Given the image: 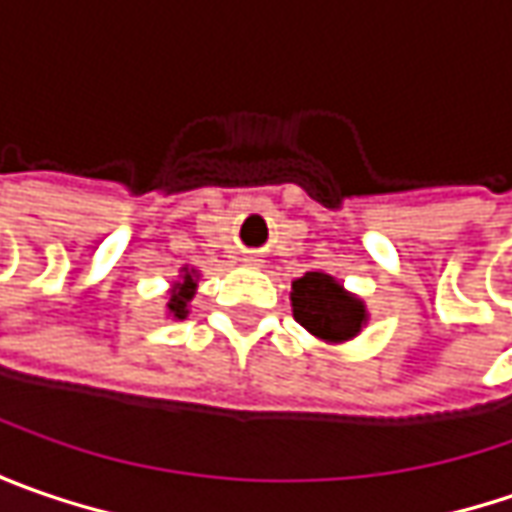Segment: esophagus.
Segmentation results:
<instances>
[{"instance_id":"esophagus-1","label":"esophagus","mask_w":512,"mask_h":512,"mask_svg":"<svg viewBox=\"0 0 512 512\" xmlns=\"http://www.w3.org/2000/svg\"><path fill=\"white\" fill-rule=\"evenodd\" d=\"M242 262H245L247 267H262V262H265V259H262L259 253H245V256H242Z\"/></svg>"}]
</instances>
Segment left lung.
<instances>
[{"instance_id": "1", "label": "left lung", "mask_w": 512, "mask_h": 512, "mask_svg": "<svg viewBox=\"0 0 512 512\" xmlns=\"http://www.w3.org/2000/svg\"><path fill=\"white\" fill-rule=\"evenodd\" d=\"M293 319L305 327L310 336L325 344H344L362 333L370 313L364 299L322 270H310L293 279L290 287Z\"/></svg>"}]
</instances>
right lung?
Segmentation results:
<instances>
[{
	"label": "right lung",
	"instance_id": "1",
	"mask_svg": "<svg viewBox=\"0 0 512 512\" xmlns=\"http://www.w3.org/2000/svg\"><path fill=\"white\" fill-rule=\"evenodd\" d=\"M196 287H199V270L185 265L179 270V279L168 287V305H165L168 319H187Z\"/></svg>",
	"mask_w": 512,
	"mask_h": 512
}]
</instances>
